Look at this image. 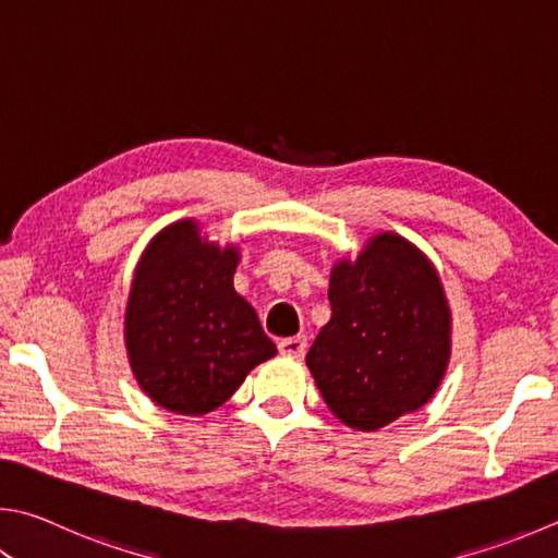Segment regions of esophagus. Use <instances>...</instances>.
Returning <instances> with one entry per match:
<instances>
[{
	"label": "esophagus",
	"mask_w": 558,
	"mask_h": 558,
	"mask_svg": "<svg viewBox=\"0 0 558 558\" xmlns=\"http://www.w3.org/2000/svg\"><path fill=\"white\" fill-rule=\"evenodd\" d=\"M278 349L282 356H290V359H302L307 351V339L305 337H288V339H280Z\"/></svg>",
	"instance_id": "34e87169"
}]
</instances>
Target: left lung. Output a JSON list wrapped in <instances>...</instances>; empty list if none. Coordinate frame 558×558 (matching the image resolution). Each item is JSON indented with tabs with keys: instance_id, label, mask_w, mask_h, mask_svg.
Wrapping results in <instances>:
<instances>
[{
	"instance_id": "8db88e82",
	"label": "left lung",
	"mask_w": 558,
	"mask_h": 558,
	"mask_svg": "<svg viewBox=\"0 0 558 558\" xmlns=\"http://www.w3.org/2000/svg\"><path fill=\"white\" fill-rule=\"evenodd\" d=\"M329 305L305 361L347 427L376 432L432 400L451 359V312L417 246L392 231L368 239L331 268Z\"/></svg>"
}]
</instances>
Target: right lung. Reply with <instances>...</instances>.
<instances>
[{
  "instance_id": "1",
  "label": "right lung",
  "mask_w": 558,
  "mask_h": 558,
  "mask_svg": "<svg viewBox=\"0 0 558 558\" xmlns=\"http://www.w3.org/2000/svg\"><path fill=\"white\" fill-rule=\"evenodd\" d=\"M239 248L211 244L195 219L150 239L131 282L124 339L150 400L175 414L225 404L258 363L276 356L258 314L234 290Z\"/></svg>"
}]
</instances>
